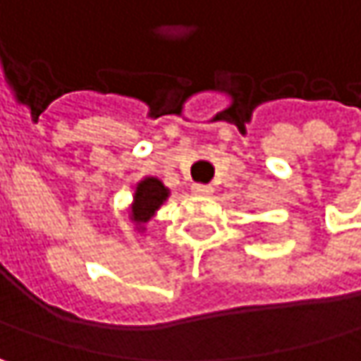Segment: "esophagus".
Instances as JSON below:
<instances>
[{"mask_svg":"<svg viewBox=\"0 0 361 361\" xmlns=\"http://www.w3.org/2000/svg\"><path fill=\"white\" fill-rule=\"evenodd\" d=\"M191 191H193L195 195H210V193H212V187H210V185H204V183H195V185L191 187Z\"/></svg>","mask_w":361,"mask_h":361,"instance_id":"obj_1","label":"esophagus"}]
</instances>
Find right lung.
Listing matches in <instances>:
<instances>
[{
  "instance_id": "add662e5",
  "label": "right lung",
  "mask_w": 361,
  "mask_h": 361,
  "mask_svg": "<svg viewBox=\"0 0 361 361\" xmlns=\"http://www.w3.org/2000/svg\"><path fill=\"white\" fill-rule=\"evenodd\" d=\"M168 197V189L161 185V180L157 178H145L138 187H136V202H133V221L138 223H147L153 212L164 204V200Z\"/></svg>"
}]
</instances>
